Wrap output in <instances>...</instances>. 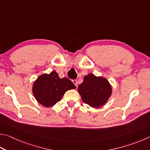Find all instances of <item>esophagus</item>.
I'll return each instance as SVG.
<instances>
[{"label": "esophagus", "mask_w": 150, "mask_h": 150, "mask_svg": "<svg viewBox=\"0 0 150 150\" xmlns=\"http://www.w3.org/2000/svg\"><path fill=\"white\" fill-rule=\"evenodd\" d=\"M72 82L74 83V84L76 86H77V80H75V79L72 80Z\"/></svg>", "instance_id": "obj_1"}]
</instances>
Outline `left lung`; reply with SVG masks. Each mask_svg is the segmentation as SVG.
<instances>
[{
    "instance_id": "8db88e82",
    "label": "left lung",
    "mask_w": 150,
    "mask_h": 150,
    "mask_svg": "<svg viewBox=\"0 0 150 150\" xmlns=\"http://www.w3.org/2000/svg\"><path fill=\"white\" fill-rule=\"evenodd\" d=\"M78 91L84 103L96 108L108 101L111 94V86L106 79L88 74L84 76Z\"/></svg>"
}]
</instances>
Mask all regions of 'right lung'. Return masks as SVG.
Listing matches in <instances>:
<instances>
[{
  "instance_id": "1",
  "label": "right lung",
  "mask_w": 150,
  "mask_h": 150,
  "mask_svg": "<svg viewBox=\"0 0 150 150\" xmlns=\"http://www.w3.org/2000/svg\"><path fill=\"white\" fill-rule=\"evenodd\" d=\"M76 86L69 79L59 77L55 71L39 76L33 86L36 100L45 107H51L60 101L65 92Z\"/></svg>"
}]
</instances>
